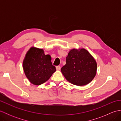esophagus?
I'll use <instances>...</instances> for the list:
<instances>
[{"instance_id":"esophagus-1","label":"esophagus","mask_w":121,"mask_h":121,"mask_svg":"<svg viewBox=\"0 0 121 121\" xmlns=\"http://www.w3.org/2000/svg\"><path fill=\"white\" fill-rule=\"evenodd\" d=\"M56 70H60V69H61V67H60V66H59V65H58V66H56Z\"/></svg>"}]
</instances>
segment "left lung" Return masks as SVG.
Returning <instances> with one entry per match:
<instances>
[{"label": "left lung", "instance_id": "8db88e82", "mask_svg": "<svg viewBox=\"0 0 121 121\" xmlns=\"http://www.w3.org/2000/svg\"><path fill=\"white\" fill-rule=\"evenodd\" d=\"M96 60L84 48L71 50L66 58V64L61 69L66 80L77 86L89 83L97 72Z\"/></svg>", "mask_w": 121, "mask_h": 121}]
</instances>
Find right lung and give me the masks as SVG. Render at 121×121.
Masks as SVG:
<instances>
[{
	"label": "right lung",
	"instance_id": "right-lung-1",
	"mask_svg": "<svg viewBox=\"0 0 121 121\" xmlns=\"http://www.w3.org/2000/svg\"><path fill=\"white\" fill-rule=\"evenodd\" d=\"M50 55H45L42 49L31 47L23 62L26 78L32 84L39 85L48 81L56 71Z\"/></svg>",
	"mask_w": 121,
	"mask_h": 121
}]
</instances>
